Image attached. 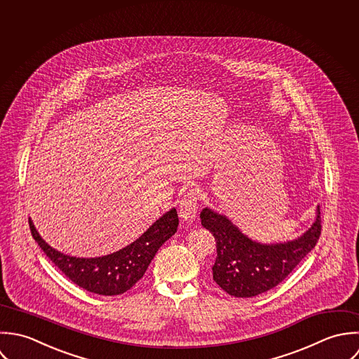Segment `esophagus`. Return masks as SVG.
I'll return each instance as SVG.
<instances>
[{
    "label": "esophagus",
    "instance_id": "1",
    "mask_svg": "<svg viewBox=\"0 0 359 359\" xmlns=\"http://www.w3.org/2000/svg\"><path fill=\"white\" fill-rule=\"evenodd\" d=\"M198 191L194 189L187 190V193L183 196V198L179 203V215L184 220H191L197 215L198 210Z\"/></svg>",
    "mask_w": 359,
    "mask_h": 359
}]
</instances>
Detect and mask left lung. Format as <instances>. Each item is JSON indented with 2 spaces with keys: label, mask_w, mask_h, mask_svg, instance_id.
<instances>
[{
  "label": "left lung",
  "mask_w": 359,
  "mask_h": 359,
  "mask_svg": "<svg viewBox=\"0 0 359 359\" xmlns=\"http://www.w3.org/2000/svg\"><path fill=\"white\" fill-rule=\"evenodd\" d=\"M200 217L216 240L214 280L227 294L238 298L259 295L282 283L316 245L322 230L319 207L315 222L302 236L276 244L251 240L230 219L210 208H204Z\"/></svg>",
  "instance_id": "left-lung-1"
}]
</instances>
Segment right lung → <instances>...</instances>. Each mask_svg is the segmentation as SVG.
<instances>
[{
    "label": "right lung",
    "instance_id": "right-lung-1",
    "mask_svg": "<svg viewBox=\"0 0 359 359\" xmlns=\"http://www.w3.org/2000/svg\"><path fill=\"white\" fill-rule=\"evenodd\" d=\"M29 226L44 254L74 285L100 295H119L143 278L159 247L176 233L179 217L176 210L172 208L132 244L97 258H76L62 254L41 238L32 220H29Z\"/></svg>",
    "mask_w": 359,
    "mask_h": 359
}]
</instances>
